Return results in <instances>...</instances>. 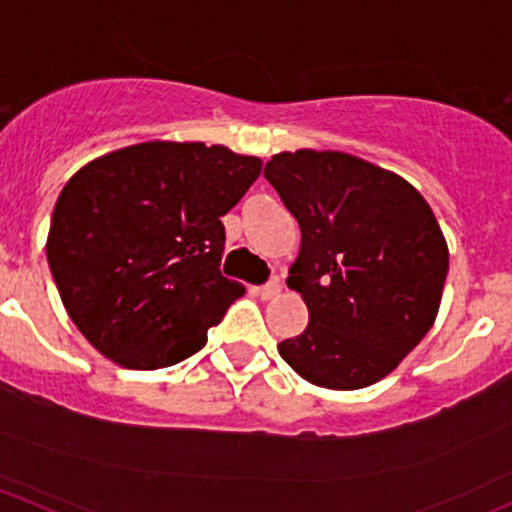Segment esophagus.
Wrapping results in <instances>:
<instances>
[{
	"label": "esophagus",
	"instance_id": "esophagus-1",
	"mask_svg": "<svg viewBox=\"0 0 512 512\" xmlns=\"http://www.w3.org/2000/svg\"><path fill=\"white\" fill-rule=\"evenodd\" d=\"M279 292H282V287H279V282H274V279H272V282L262 284V287L257 289V294H260V299H265V301L279 297Z\"/></svg>",
	"mask_w": 512,
	"mask_h": 512
}]
</instances>
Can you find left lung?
Here are the masks:
<instances>
[{
	"label": "left lung",
	"instance_id": "obj_1",
	"mask_svg": "<svg viewBox=\"0 0 512 512\" xmlns=\"http://www.w3.org/2000/svg\"><path fill=\"white\" fill-rule=\"evenodd\" d=\"M265 179L299 223L287 287L309 309L279 355L328 390L378 383L437 319L449 250L432 208L402 176L343 152H282Z\"/></svg>",
	"mask_w": 512,
	"mask_h": 512
}]
</instances>
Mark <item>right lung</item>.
Here are the masks:
<instances>
[{
	"instance_id": "obj_1",
	"label": "right lung",
	"mask_w": 512,
	"mask_h": 512,
	"mask_svg": "<svg viewBox=\"0 0 512 512\" xmlns=\"http://www.w3.org/2000/svg\"><path fill=\"white\" fill-rule=\"evenodd\" d=\"M262 171L203 142H144L63 186L46 255L63 306L105 358L157 370L198 353L242 284L220 274L225 213Z\"/></svg>"
}]
</instances>
